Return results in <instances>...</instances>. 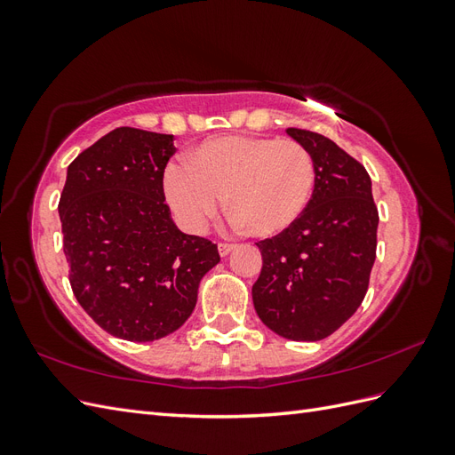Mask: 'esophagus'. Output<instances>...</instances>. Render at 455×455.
<instances>
[{"instance_id": "esophagus-1", "label": "esophagus", "mask_w": 455, "mask_h": 455, "mask_svg": "<svg viewBox=\"0 0 455 455\" xmlns=\"http://www.w3.org/2000/svg\"><path fill=\"white\" fill-rule=\"evenodd\" d=\"M233 251H235V244H231V243H220V244H218L220 256H228V254L233 252Z\"/></svg>"}]
</instances>
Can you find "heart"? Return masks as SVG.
Masks as SVG:
<instances>
[{
	"instance_id": "b5f03b06",
	"label": "heart",
	"mask_w": 455,
	"mask_h": 455,
	"mask_svg": "<svg viewBox=\"0 0 455 455\" xmlns=\"http://www.w3.org/2000/svg\"><path fill=\"white\" fill-rule=\"evenodd\" d=\"M315 180V159L304 144L269 136H220L191 149L188 164L171 163L163 189L189 231H204L228 196L237 226L256 237H275L304 214Z\"/></svg>"
}]
</instances>
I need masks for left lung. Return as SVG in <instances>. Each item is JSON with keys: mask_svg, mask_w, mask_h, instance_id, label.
<instances>
[{"mask_svg": "<svg viewBox=\"0 0 455 455\" xmlns=\"http://www.w3.org/2000/svg\"><path fill=\"white\" fill-rule=\"evenodd\" d=\"M315 159L313 197L296 224L258 241V316L294 341L328 338L359 309L376 259L378 206L363 164L326 136L286 129Z\"/></svg>", "mask_w": 455, "mask_h": 455, "instance_id": "8db88e82", "label": "left lung"}]
</instances>
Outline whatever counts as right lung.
<instances>
[{"instance_id":"add662e5","label":"right lung","mask_w":455,"mask_h":455,"mask_svg":"<svg viewBox=\"0 0 455 455\" xmlns=\"http://www.w3.org/2000/svg\"><path fill=\"white\" fill-rule=\"evenodd\" d=\"M172 134L108 132L70 163L59 203L64 254L79 306L108 334L154 341L180 328L218 246L186 235L164 203Z\"/></svg>"}]
</instances>
